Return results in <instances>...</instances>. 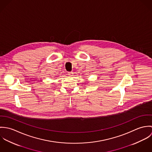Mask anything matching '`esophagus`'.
<instances>
[{"instance_id": "obj_1", "label": "esophagus", "mask_w": 152, "mask_h": 152, "mask_svg": "<svg viewBox=\"0 0 152 152\" xmlns=\"http://www.w3.org/2000/svg\"><path fill=\"white\" fill-rule=\"evenodd\" d=\"M73 74H74V72H72V71H71V72H68V75L69 76H70V77L73 76V75H74Z\"/></svg>"}]
</instances>
